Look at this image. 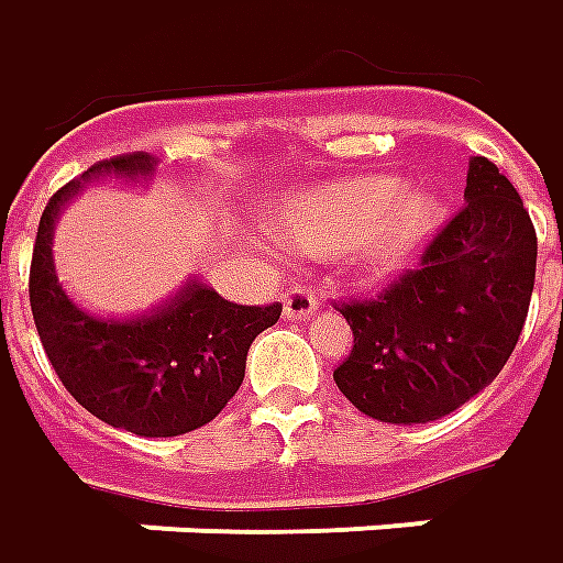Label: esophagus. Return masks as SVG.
I'll list each match as a JSON object with an SVG mask.
<instances>
[{
  "label": "esophagus",
  "instance_id": "1",
  "mask_svg": "<svg viewBox=\"0 0 563 563\" xmlns=\"http://www.w3.org/2000/svg\"><path fill=\"white\" fill-rule=\"evenodd\" d=\"M285 319H290V322H303V319H309V316H316V309H319V303H322V297L316 294L312 288H290L288 294H285Z\"/></svg>",
  "mask_w": 563,
  "mask_h": 563
}]
</instances>
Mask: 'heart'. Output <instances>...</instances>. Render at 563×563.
<instances>
[{
	"label": "heart",
	"mask_w": 563,
	"mask_h": 563,
	"mask_svg": "<svg viewBox=\"0 0 563 563\" xmlns=\"http://www.w3.org/2000/svg\"><path fill=\"white\" fill-rule=\"evenodd\" d=\"M446 203L433 188H406L378 173L312 191L294 203L282 235L309 254H350L368 247L375 263L412 256L443 222Z\"/></svg>",
	"instance_id": "heart-1"
}]
</instances>
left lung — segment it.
Instances as JSON below:
<instances>
[{
    "instance_id": "8db88e82",
    "label": "left lung",
    "mask_w": 563,
    "mask_h": 563,
    "mask_svg": "<svg viewBox=\"0 0 563 563\" xmlns=\"http://www.w3.org/2000/svg\"><path fill=\"white\" fill-rule=\"evenodd\" d=\"M533 282V220L499 167L474 157L465 207L428 241L418 266L378 297L334 303L353 331L334 384L360 412L387 424L455 412L515 353Z\"/></svg>"
}]
</instances>
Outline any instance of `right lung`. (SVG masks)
I'll return each mask as SVG.
<instances>
[{
    "mask_svg": "<svg viewBox=\"0 0 563 563\" xmlns=\"http://www.w3.org/2000/svg\"><path fill=\"white\" fill-rule=\"evenodd\" d=\"M151 167L145 151L117 154L48 198L30 263V309L55 375L86 412L139 437H179L225 409L244 380L251 343L278 322L282 307H241L198 282L126 322L96 319L67 300L52 263L58 210L92 176H145Z\"/></svg>",
    "mask_w": 563,
    "mask_h": 563,
    "instance_id": "right-lung-1",
    "label": "right lung"
}]
</instances>
